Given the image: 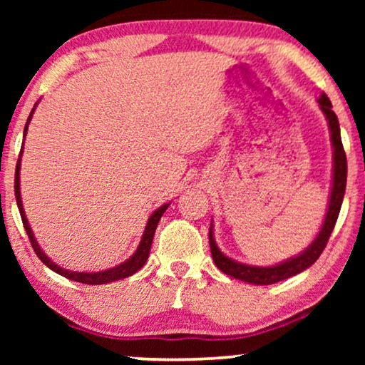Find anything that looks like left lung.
<instances>
[{
  "mask_svg": "<svg viewBox=\"0 0 365 365\" xmlns=\"http://www.w3.org/2000/svg\"><path fill=\"white\" fill-rule=\"evenodd\" d=\"M319 108L322 109L324 116L327 119L329 131H331V143L334 148V178H332V189H331V197H329V207L327 214L324 217L322 227L316 239L311 242L306 251L294 256L287 261H284L277 266L271 267H257V266H247V264L237 262L234 259L224 256L221 249L217 247L216 241L212 236V224L209 227V246H211V254L219 271H222L227 276L239 281L249 282V284H257V286H269V284L284 281V279L296 276V274L306 271L307 267H311L314 262L317 261L321 256L324 247L327 246L329 237L334 226H336L339 212H341L344 192H346V182H347V158L344 153L342 139H341V128H339V119L336 113L332 111V104L329 101L327 94L322 93L321 98L317 99Z\"/></svg>",
  "mask_w": 365,
  "mask_h": 365,
  "instance_id": "1",
  "label": "left lung"
}]
</instances>
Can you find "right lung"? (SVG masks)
<instances>
[{
	"mask_svg": "<svg viewBox=\"0 0 365 365\" xmlns=\"http://www.w3.org/2000/svg\"><path fill=\"white\" fill-rule=\"evenodd\" d=\"M34 108H36V104H34ZM34 108L31 109V114H29L26 126H24V136H26V133H28V124H29V121H31ZM21 154H23V149H21V153H19V159H18V164H16V174H14V196H16V204H18L19 214H21V221H23L24 229H26L29 242H31L34 252H36V256L41 259L43 264H46V266L51 269V271L58 272L59 276L68 277V279H71V281H76V282H81V284H91V286H99V284H108V282H113V281H119V279H126L129 276H133L134 272H138L139 269H141L144 264H146L148 257H149V251H151L153 237H154V232H156L158 222H159V219H161L163 214L166 212L169 202L164 204V206H161L159 209H156V211L151 214V217H149V221L146 224V229H144L143 239H141V242H139L136 252H134L129 259H126V261H124L123 264H119V266H116V267L106 269V271H101V272L69 271V269H63L61 266H58V264H54L51 259H49L46 254L41 251V247L38 246L36 239H34V234L31 231V227H29V222L26 219V214H24V207H23V202H21V189H19V169H21Z\"/></svg>",
	"mask_w": 365,
	"mask_h": 365,
	"instance_id": "1",
	"label": "right lung"
}]
</instances>
